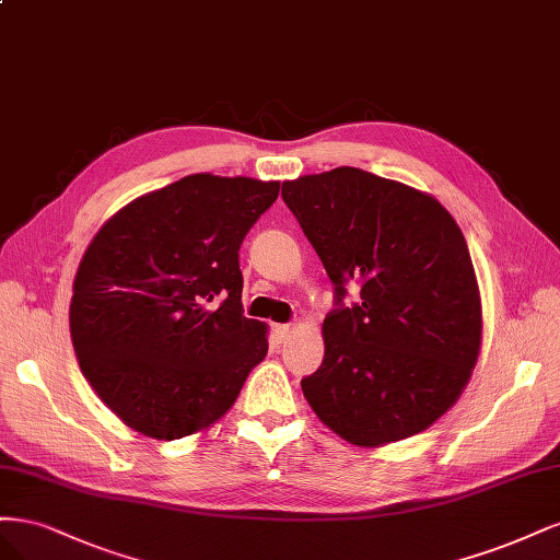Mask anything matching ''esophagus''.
Returning <instances> with one entry per match:
<instances>
[{"label": "esophagus", "mask_w": 560, "mask_h": 560, "mask_svg": "<svg viewBox=\"0 0 560 560\" xmlns=\"http://www.w3.org/2000/svg\"><path fill=\"white\" fill-rule=\"evenodd\" d=\"M272 332H275V339L279 341V345H283V341L293 335V326H285V323H277V326H272Z\"/></svg>", "instance_id": "1"}]
</instances>
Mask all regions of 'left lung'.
<instances>
[{
  "label": "left lung",
  "mask_w": 560,
  "mask_h": 560,
  "mask_svg": "<svg viewBox=\"0 0 560 560\" xmlns=\"http://www.w3.org/2000/svg\"><path fill=\"white\" fill-rule=\"evenodd\" d=\"M281 197L335 285L306 402L358 446L423 432L460 398L481 347L479 285L454 215L358 167L283 182ZM347 284L361 288L351 307Z\"/></svg>",
  "instance_id": "8db88e82"
}]
</instances>
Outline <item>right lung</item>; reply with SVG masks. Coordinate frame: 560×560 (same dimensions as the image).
Listing matches in <instances>:
<instances>
[{"label": "right lung", "mask_w": 560, "mask_h": 560, "mask_svg": "<svg viewBox=\"0 0 560 560\" xmlns=\"http://www.w3.org/2000/svg\"><path fill=\"white\" fill-rule=\"evenodd\" d=\"M279 186L190 174L122 207L85 248L71 345L125 425L167 442L200 432L267 355V326L242 312L240 246Z\"/></svg>", "instance_id": "right-lung-1"}]
</instances>
